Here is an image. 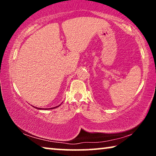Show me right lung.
Wrapping results in <instances>:
<instances>
[{"label": "right lung", "instance_id": "right-lung-1", "mask_svg": "<svg viewBox=\"0 0 156 156\" xmlns=\"http://www.w3.org/2000/svg\"><path fill=\"white\" fill-rule=\"evenodd\" d=\"M61 104H59V106H55V107H52V108H37V107H35V106H33V107H35V108H37V109H40V110H48V109H52V108H55L57 107H59V106H60Z\"/></svg>", "mask_w": 156, "mask_h": 156}]
</instances>
